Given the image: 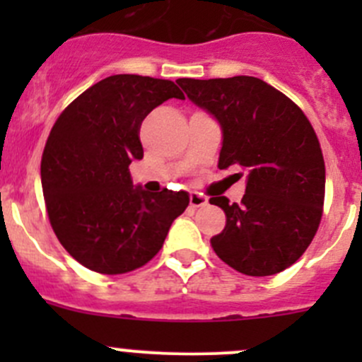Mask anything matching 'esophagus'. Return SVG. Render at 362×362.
Masks as SVG:
<instances>
[{"mask_svg": "<svg viewBox=\"0 0 362 362\" xmlns=\"http://www.w3.org/2000/svg\"><path fill=\"white\" fill-rule=\"evenodd\" d=\"M189 203H191L192 208H199L208 203V198L206 196L199 194V192H191V196H189Z\"/></svg>", "mask_w": 362, "mask_h": 362, "instance_id": "esophagus-1", "label": "esophagus"}]
</instances>
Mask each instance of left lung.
Segmentation results:
<instances>
[{
	"mask_svg": "<svg viewBox=\"0 0 362 362\" xmlns=\"http://www.w3.org/2000/svg\"><path fill=\"white\" fill-rule=\"evenodd\" d=\"M177 82L221 124L218 168L249 171L242 203L210 198L226 214V228L210 240L215 254L243 275L284 272L308 249L322 218L326 166L312 124L255 76Z\"/></svg>",
	"mask_w": 362,
	"mask_h": 362,
	"instance_id": "1",
	"label": "left lung"
}]
</instances>
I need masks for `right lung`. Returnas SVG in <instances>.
<instances>
[{"instance_id": "1", "label": "right lung", "mask_w": 362, "mask_h": 362, "mask_svg": "<svg viewBox=\"0 0 362 362\" xmlns=\"http://www.w3.org/2000/svg\"><path fill=\"white\" fill-rule=\"evenodd\" d=\"M170 98L184 100L171 80L107 76L64 108L47 138L42 189L50 226L93 272L120 275L147 264L187 208L185 191L151 194L129 173L144 158L141 122Z\"/></svg>"}]
</instances>
